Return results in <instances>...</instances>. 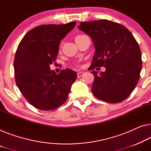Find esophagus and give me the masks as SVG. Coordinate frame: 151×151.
I'll list each match as a JSON object with an SVG mask.
<instances>
[{
  "instance_id": "34e87169",
  "label": "esophagus",
  "mask_w": 151,
  "mask_h": 151,
  "mask_svg": "<svg viewBox=\"0 0 151 151\" xmlns=\"http://www.w3.org/2000/svg\"><path fill=\"white\" fill-rule=\"evenodd\" d=\"M83 72H78V73H77V76H78V78H80L81 76H83Z\"/></svg>"
}]
</instances>
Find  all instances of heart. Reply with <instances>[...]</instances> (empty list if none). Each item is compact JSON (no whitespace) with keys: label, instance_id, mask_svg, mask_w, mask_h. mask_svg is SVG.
<instances>
[{"label":"heart","instance_id":"heart-1","mask_svg":"<svg viewBox=\"0 0 151 151\" xmlns=\"http://www.w3.org/2000/svg\"><path fill=\"white\" fill-rule=\"evenodd\" d=\"M82 36H83V35H78V36H77L76 37V39H77L78 38H80V37H82Z\"/></svg>","mask_w":151,"mask_h":151}]
</instances>
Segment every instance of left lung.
Masks as SVG:
<instances>
[{"label": "left lung", "instance_id": "obj_1", "mask_svg": "<svg viewBox=\"0 0 151 151\" xmlns=\"http://www.w3.org/2000/svg\"><path fill=\"white\" fill-rule=\"evenodd\" d=\"M78 28L91 37L95 48L89 68L94 76L92 93L110 103L127 99L137 85L142 69L141 50L132 34L124 25L106 19L82 22ZM103 66L105 73L93 71Z\"/></svg>", "mask_w": 151, "mask_h": 151}]
</instances>
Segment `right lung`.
Instances as JSON below:
<instances>
[{"instance_id":"add662e5","label":"right lung","mask_w":151,"mask_h":151,"mask_svg":"<svg viewBox=\"0 0 151 151\" xmlns=\"http://www.w3.org/2000/svg\"><path fill=\"white\" fill-rule=\"evenodd\" d=\"M76 24L73 22L34 27L18 46L14 59L16 84L27 102L38 109L52 110L63 105L77 78L70 69L59 74L50 69L57 59L60 41Z\"/></svg>"}]
</instances>
